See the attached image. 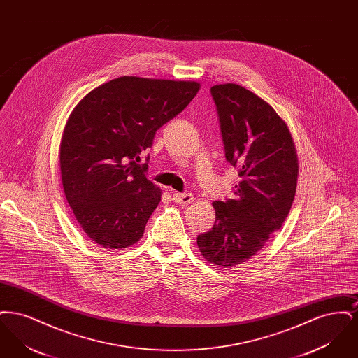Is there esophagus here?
Listing matches in <instances>:
<instances>
[{
    "instance_id": "1",
    "label": "esophagus",
    "mask_w": 358,
    "mask_h": 358,
    "mask_svg": "<svg viewBox=\"0 0 358 358\" xmlns=\"http://www.w3.org/2000/svg\"><path fill=\"white\" fill-rule=\"evenodd\" d=\"M173 200L180 204H190L194 197L192 193H173Z\"/></svg>"
}]
</instances>
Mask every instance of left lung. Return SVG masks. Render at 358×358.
I'll return each instance as SVG.
<instances>
[{
    "label": "left lung",
    "instance_id": "obj_1",
    "mask_svg": "<svg viewBox=\"0 0 358 358\" xmlns=\"http://www.w3.org/2000/svg\"><path fill=\"white\" fill-rule=\"evenodd\" d=\"M227 161L238 169L235 197L215 201L216 222L197 236L208 262L234 267L255 256L289 215L298 157L286 122L250 90L227 83L210 88Z\"/></svg>",
    "mask_w": 358,
    "mask_h": 358
}]
</instances>
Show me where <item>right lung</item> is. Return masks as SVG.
I'll return each mask as SVG.
<instances>
[{
    "instance_id": "obj_1",
    "label": "right lung",
    "mask_w": 358,
    "mask_h": 358,
    "mask_svg": "<svg viewBox=\"0 0 358 358\" xmlns=\"http://www.w3.org/2000/svg\"><path fill=\"white\" fill-rule=\"evenodd\" d=\"M199 90L197 82L122 76L73 108L60 142V171L75 219L92 241L120 250L143 236L161 190L146 178L139 154Z\"/></svg>"
}]
</instances>
